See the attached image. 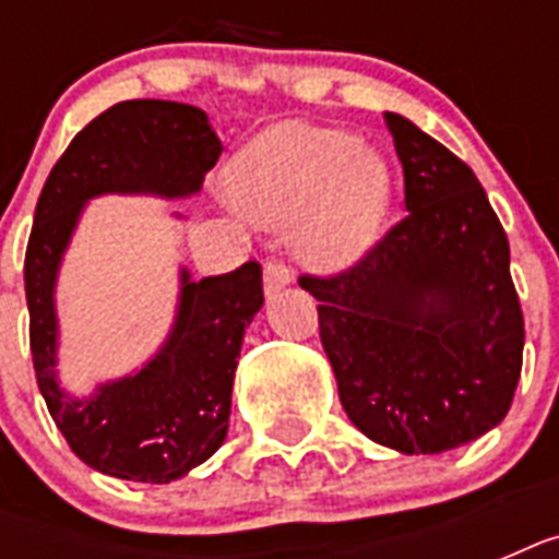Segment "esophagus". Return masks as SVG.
Listing matches in <instances>:
<instances>
[{
  "label": "esophagus",
  "mask_w": 559,
  "mask_h": 559,
  "mask_svg": "<svg viewBox=\"0 0 559 559\" xmlns=\"http://www.w3.org/2000/svg\"><path fill=\"white\" fill-rule=\"evenodd\" d=\"M289 284H293V272L284 263L270 261L263 266V289H266V296H275L278 289L289 287Z\"/></svg>",
  "instance_id": "esophagus-1"
}]
</instances>
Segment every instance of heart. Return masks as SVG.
I'll return each instance as SVG.
<instances>
[{
    "instance_id": "obj_1",
    "label": "heart",
    "mask_w": 559,
    "mask_h": 559,
    "mask_svg": "<svg viewBox=\"0 0 559 559\" xmlns=\"http://www.w3.org/2000/svg\"><path fill=\"white\" fill-rule=\"evenodd\" d=\"M228 193L254 226L296 223L298 261L324 275L354 270L389 214V174L357 135L289 124L249 144L228 168Z\"/></svg>"
}]
</instances>
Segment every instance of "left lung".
<instances>
[{
	"label": "left lung",
	"instance_id": "left-lung-1",
	"mask_svg": "<svg viewBox=\"0 0 559 559\" xmlns=\"http://www.w3.org/2000/svg\"><path fill=\"white\" fill-rule=\"evenodd\" d=\"M406 219L336 278H298L350 424L403 455L476 441L511 408L525 324L511 246L464 162L385 112Z\"/></svg>",
	"mask_w": 559,
	"mask_h": 559
}]
</instances>
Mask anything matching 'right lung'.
<instances>
[{"label": "right lung", "instance_id": "right-lung-1", "mask_svg": "<svg viewBox=\"0 0 559 559\" xmlns=\"http://www.w3.org/2000/svg\"><path fill=\"white\" fill-rule=\"evenodd\" d=\"M219 153L223 144L200 107L124 100L74 135L39 193L25 252L31 357L57 429L104 476L168 485L219 450L243 333L263 307L261 266L249 261L202 281L182 266L177 316L159 350L142 368L74 397L57 373L55 296L63 254L90 200L104 193L188 200Z\"/></svg>", "mask_w": 559, "mask_h": 559}]
</instances>
